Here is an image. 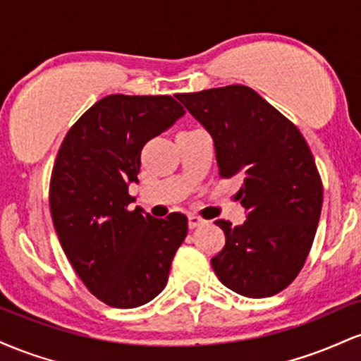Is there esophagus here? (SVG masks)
I'll list each match as a JSON object with an SVG mask.
<instances>
[{"mask_svg": "<svg viewBox=\"0 0 361 361\" xmlns=\"http://www.w3.org/2000/svg\"><path fill=\"white\" fill-rule=\"evenodd\" d=\"M204 224H205V221L202 217H198V215H195V214L188 215L190 229H195V227H198V226H204Z\"/></svg>", "mask_w": 361, "mask_h": 361, "instance_id": "34e87169", "label": "esophagus"}]
</instances>
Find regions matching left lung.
<instances>
[{
	"label": "left lung",
	"instance_id": "obj_1",
	"mask_svg": "<svg viewBox=\"0 0 361 361\" xmlns=\"http://www.w3.org/2000/svg\"><path fill=\"white\" fill-rule=\"evenodd\" d=\"M176 98L214 139L219 175L243 178L246 221H215L226 246L212 268L227 288L263 299L287 288L304 267L321 217L322 183L304 135L243 85Z\"/></svg>",
	"mask_w": 361,
	"mask_h": 361
}]
</instances>
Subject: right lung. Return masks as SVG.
<instances>
[{
	"instance_id": "add662e5",
	"label": "right lung",
	"mask_w": 361,
	"mask_h": 361,
	"mask_svg": "<svg viewBox=\"0 0 361 361\" xmlns=\"http://www.w3.org/2000/svg\"><path fill=\"white\" fill-rule=\"evenodd\" d=\"M173 97L109 94L69 128L51 176L52 222L69 263L97 299L134 309L166 287L188 233L180 212L154 219L128 204L140 151L181 115Z\"/></svg>"
}]
</instances>
